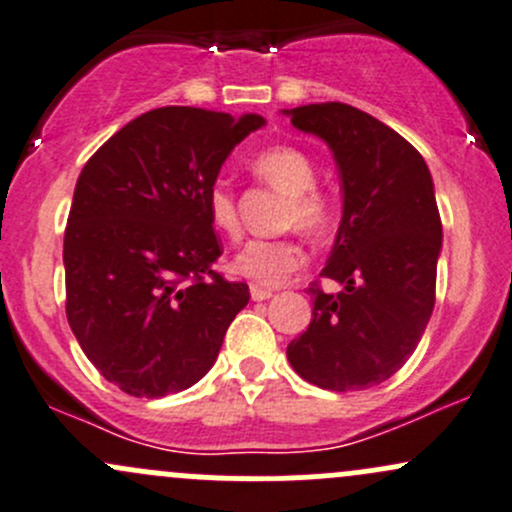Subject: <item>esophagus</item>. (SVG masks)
Masks as SVG:
<instances>
[{"instance_id":"obj_1","label":"esophagus","mask_w":512,"mask_h":512,"mask_svg":"<svg viewBox=\"0 0 512 512\" xmlns=\"http://www.w3.org/2000/svg\"><path fill=\"white\" fill-rule=\"evenodd\" d=\"M250 294L255 302H262V299H270L275 292H272V289H265V287H252Z\"/></svg>"}]
</instances>
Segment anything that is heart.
Here are the masks:
<instances>
[{
    "label": "heart",
    "instance_id": "obj_1",
    "mask_svg": "<svg viewBox=\"0 0 512 512\" xmlns=\"http://www.w3.org/2000/svg\"><path fill=\"white\" fill-rule=\"evenodd\" d=\"M257 178L272 188L287 193L282 208V227H299L307 237H322L337 218V203L327 188L317 183V163L297 146H272L252 158ZM205 210L215 232L232 237L240 235L237 198L225 180H215L205 195ZM307 255L297 235L250 240L235 252L230 267L255 287H277L292 272L302 270Z\"/></svg>",
    "mask_w": 512,
    "mask_h": 512
}]
</instances>
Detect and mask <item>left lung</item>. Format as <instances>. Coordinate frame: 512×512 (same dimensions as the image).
I'll return each mask as SVG.
<instances>
[{
  "mask_svg": "<svg viewBox=\"0 0 512 512\" xmlns=\"http://www.w3.org/2000/svg\"><path fill=\"white\" fill-rule=\"evenodd\" d=\"M289 116L334 151L344 215L319 275L342 289L307 287L312 322L287 359L319 389H371L414 354L436 304L441 215L431 173L404 136L349 103H309Z\"/></svg>",
  "mask_w": 512,
  "mask_h": 512,
  "instance_id": "1",
  "label": "left lung"
}]
</instances>
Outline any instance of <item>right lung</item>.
Listing matches in <instances>:
<instances>
[{"mask_svg": "<svg viewBox=\"0 0 512 512\" xmlns=\"http://www.w3.org/2000/svg\"><path fill=\"white\" fill-rule=\"evenodd\" d=\"M265 123L153 108L113 133L76 180L64 232L66 317L103 379L136 399L208 374L245 282L215 270L223 242L205 195L232 148Z\"/></svg>", "mask_w": 512, "mask_h": 512, "instance_id": "add662e5", "label": "right lung"}]
</instances>
